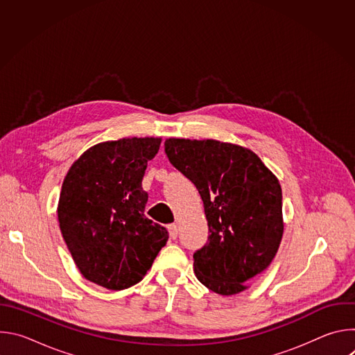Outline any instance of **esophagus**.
<instances>
[{
  "instance_id": "1",
  "label": "esophagus",
  "mask_w": 355,
  "mask_h": 355,
  "mask_svg": "<svg viewBox=\"0 0 355 355\" xmlns=\"http://www.w3.org/2000/svg\"><path fill=\"white\" fill-rule=\"evenodd\" d=\"M167 229H168L170 237H171V239H177V236H178V226H177L175 223H171V225L167 226Z\"/></svg>"
}]
</instances>
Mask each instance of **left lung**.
Returning <instances> with one entry per match:
<instances>
[{
    "label": "left lung",
    "instance_id": "8db88e82",
    "mask_svg": "<svg viewBox=\"0 0 355 355\" xmlns=\"http://www.w3.org/2000/svg\"><path fill=\"white\" fill-rule=\"evenodd\" d=\"M164 150L204 200L209 236L193 252L196 278L220 295L244 291L271 264L282 239L277 177L256 153L230 143L167 139Z\"/></svg>",
    "mask_w": 355,
    "mask_h": 355
}]
</instances>
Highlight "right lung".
Segmentation results:
<instances>
[{"label": "right lung", "instance_id": "1", "mask_svg": "<svg viewBox=\"0 0 355 355\" xmlns=\"http://www.w3.org/2000/svg\"><path fill=\"white\" fill-rule=\"evenodd\" d=\"M160 143L159 137L99 143L63 181L60 230L80 272L96 285L121 291L137 284L168 240L164 226L146 218L148 195L141 188Z\"/></svg>", "mask_w": 355, "mask_h": 355}]
</instances>
